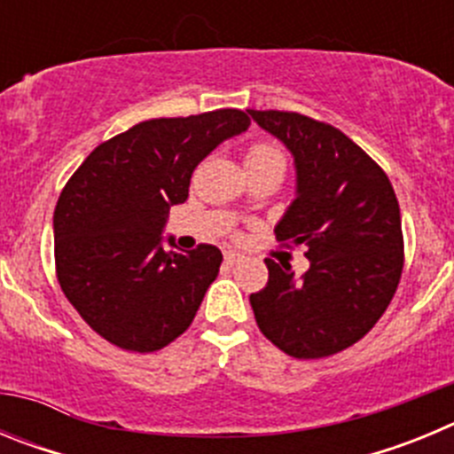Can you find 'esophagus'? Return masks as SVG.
Here are the masks:
<instances>
[{
    "label": "esophagus",
    "instance_id": "1",
    "mask_svg": "<svg viewBox=\"0 0 454 454\" xmlns=\"http://www.w3.org/2000/svg\"><path fill=\"white\" fill-rule=\"evenodd\" d=\"M240 262H243V254H239V252L234 250L224 252V263H227V266H236V263Z\"/></svg>",
    "mask_w": 454,
    "mask_h": 454
}]
</instances>
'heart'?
<instances>
[{
    "mask_svg": "<svg viewBox=\"0 0 454 454\" xmlns=\"http://www.w3.org/2000/svg\"><path fill=\"white\" fill-rule=\"evenodd\" d=\"M266 159H282L279 150H275L272 145H252L246 152V163L247 161H266Z\"/></svg>",
    "mask_w": 454,
    "mask_h": 454,
    "instance_id": "b5f03b06",
    "label": "heart"
}]
</instances>
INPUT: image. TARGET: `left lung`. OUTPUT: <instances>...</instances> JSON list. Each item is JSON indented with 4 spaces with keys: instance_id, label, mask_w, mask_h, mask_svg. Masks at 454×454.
Segmentation results:
<instances>
[{
    "instance_id": "1",
    "label": "left lung",
    "mask_w": 454,
    "mask_h": 454,
    "mask_svg": "<svg viewBox=\"0 0 454 454\" xmlns=\"http://www.w3.org/2000/svg\"><path fill=\"white\" fill-rule=\"evenodd\" d=\"M282 140L295 166V200L275 234L307 246L309 270L266 259L252 293L256 325L295 359L346 350L387 311L403 272L400 207L384 170L332 124L288 111H247Z\"/></svg>"
}]
</instances>
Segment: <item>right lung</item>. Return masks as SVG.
Wrapping results in <instances>:
<instances>
[{
	"label": "right lung",
	"mask_w": 454,
	"mask_h": 454,
	"mask_svg": "<svg viewBox=\"0 0 454 454\" xmlns=\"http://www.w3.org/2000/svg\"><path fill=\"white\" fill-rule=\"evenodd\" d=\"M247 127L239 108L147 120L95 147L66 184L54 208L56 275L108 343L154 352L188 330L223 252L166 250L168 214L186 202L204 156Z\"/></svg>",
	"instance_id": "1"
}]
</instances>
